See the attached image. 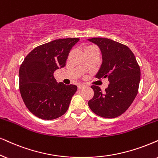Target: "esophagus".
I'll return each instance as SVG.
<instances>
[{"label": "esophagus", "mask_w": 158, "mask_h": 158, "mask_svg": "<svg viewBox=\"0 0 158 158\" xmlns=\"http://www.w3.org/2000/svg\"><path fill=\"white\" fill-rule=\"evenodd\" d=\"M84 87H85V85H83V84H79V85H78V89H83Z\"/></svg>", "instance_id": "obj_1"}]
</instances>
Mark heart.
Wrapping results in <instances>:
<instances>
[{
    "instance_id": "1",
    "label": "heart",
    "mask_w": 158,
    "mask_h": 158,
    "mask_svg": "<svg viewBox=\"0 0 158 158\" xmlns=\"http://www.w3.org/2000/svg\"><path fill=\"white\" fill-rule=\"evenodd\" d=\"M93 47V46H88V47H87L85 48V49H87V48H89V47Z\"/></svg>"
}]
</instances>
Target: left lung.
Segmentation results:
<instances>
[{
  "label": "left lung",
  "mask_w": 158,
  "mask_h": 158,
  "mask_svg": "<svg viewBox=\"0 0 158 158\" xmlns=\"http://www.w3.org/2000/svg\"><path fill=\"white\" fill-rule=\"evenodd\" d=\"M87 41L96 44L102 55V63L95 77H108L109 81L105 93L98 86H91L94 96L88 106L100 117L115 118L128 109L136 96L140 68L127 46L105 38H93Z\"/></svg>",
  "instance_id": "obj_1"
}]
</instances>
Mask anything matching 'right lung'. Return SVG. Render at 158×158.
<instances>
[{"label": "right lung", "instance_id": "right-lung-1", "mask_svg": "<svg viewBox=\"0 0 158 158\" xmlns=\"http://www.w3.org/2000/svg\"><path fill=\"white\" fill-rule=\"evenodd\" d=\"M77 38L54 40L33 49L19 71V91L26 107L42 119H54L66 112L77 86L57 83L53 73L65 65Z\"/></svg>", "mask_w": 158, "mask_h": 158}]
</instances>
